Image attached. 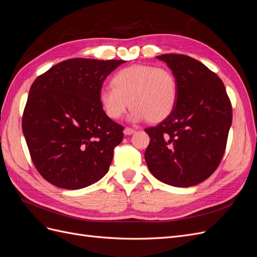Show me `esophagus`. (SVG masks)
<instances>
[{
  "instance_id": "1",
  "label": "esophagus",
  "mask_w": 257,
  "mask_h": 257,
  "mask_svg": "<svg viewBox=\"0 0 257 257\" xmlns=\"http://www.w3.org/2000/svg\"><path fill=\"white\" fill-rule=\"evenodd\" d=\"M135 130L134 128H131V127H125L124 128V131H123V133L125 134V135H132V134H134L135 133Z\"/></svg>"
}]
</instances>
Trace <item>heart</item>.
<instances>
[{
  "instance_id": "b5f03b06",
  "label": "heart",
  "mask_w": 257,
  "mask_h": 257,
  "mask_svg": "<svg viewBox=\"0 0 257 257\" xmlns=\"http://www.w3.org/2000/svg\"><path fill=\"white\" fill-rule=\"evenodd\" d=\"M111 87H103L98 100L109 119H120L131 105L133 121L148 119L151 123L165 120L178 99V81L165 66L132 65L116 72Z\"/></svg>"
}]
</instances>
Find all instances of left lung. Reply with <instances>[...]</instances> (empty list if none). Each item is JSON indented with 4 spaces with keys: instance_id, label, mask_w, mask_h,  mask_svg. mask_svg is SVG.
I'll use <instances>...</instances> for the list:
<instances>
[{
    "instance_id": "1",
    "label": "left lung",
    "mask_w": 257,
    "mask_h": 257,
    "mask_svg": "<svg viewBox=\"0 0 257 257\" xmlns=\"http://www.w3.org/2000/svg\"><path fill=\"white\" fill-rule=\"evenodd\" d=\"M157 58L176 76L178 99L164 121L145 130L150 137L145 160L160 181L188 188L206 180L220 165L231 104L223 81L201 62L175 53Z\"/></svg>"
}]
</instances>
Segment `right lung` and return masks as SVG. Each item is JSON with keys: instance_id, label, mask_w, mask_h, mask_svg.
I'll return each mask as SVG.
<instances>
[{"instance_id": "obj_1", "label": "right lung", "mask_w": 257, "mask_h": 257, "mask_svg": "<svg viewBox=\"0 0 257 257\" xmlns=\"http://www.w3.org/2000/svg\"><path fill=\"white\" fill-rule=\"evenodd\" d=\"M123 63L69 59L31 85L22 131L35 168L51 184L79 190L107 174L124 127L105 114L98 92Z\"/></svg>"}]
</instances>
